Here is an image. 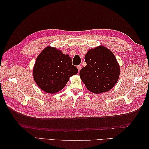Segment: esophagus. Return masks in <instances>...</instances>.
<instances>
[{
  "label": "esophagus",
  "mask_w": 149,
  "mask_h": 149,
  "mask_svg": "<svg viewBox=\"0 0 149 149\" xmlns=\"http://www.w3.org/2000/svg\"><path fill=\"white\" fill-rule=\"evenodd\" d=\"M77 68H78V71H80V70H81V65H78V66H77Z\"/></svg>",
  "instance_id": "obj_1"
}]
</instances>
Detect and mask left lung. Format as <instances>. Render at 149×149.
<instances>
[{
    "label": "left lung",
    "mask_w": 149,
    "mask_h": 149,
    "mask_svg": "<svg viewBox=\"0 0 149 149\" xmlns=\"http://www.w3.org/2000/svg\"><path fill=\"white\" fill-rule=\"evenodd\" d=\"M84 60L87 65L81 70L79 76L89 91L100 94L113 88L119 77L120 68L109 49L100 46L89 49Z\"/></svg>",
    "instance_id": "1"
}]
</instances>
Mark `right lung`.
<instances>
[{
	"instance_id": "1",
	"label": "right lung",
	"mask_w": 149,
	"mask_h": 149,
	"mask_svg": "<svg viewBox=\"0 0 149 149\" xmlns=\"http://www.w3.org/2000/svg\"><path fill=\"white\" fill-rule=\"evenodd\" d=\"M78 72L68 55L47 47L37 57L33 74L40 89L48 93H56L65 86L70 76Z\"/></svg>"
}]
</instances>
